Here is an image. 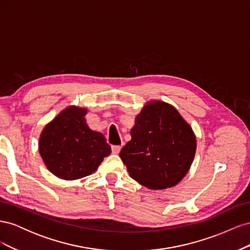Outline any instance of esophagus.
I'll list each match as a JSON object with an SVG mask.
<instances>
[{
	"mask_svg": "<svg viewBox=\"0 0 250 250\" xmlns=\"http://www.w3.org/2000/svg\"><path fill=\"white\" fill-rule=\"evenodd\" d=\"M121 148H122V146H120V145H113V146H111V151H112V153L118 154V153L120 152Z\"/></svg>",
	"mask_w": 250,
	"mask_h": 250,
	"instance_id": "1",
	"label": "esophagus"
}]
</instances>
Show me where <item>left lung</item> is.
Segmentation results:
<instances>
[{"label":"left lung","mask_w":250,"mask_h":250,"mask_svg":"<svg viewBox=\"0 0 250 250\" xmlns=\"http://www.w3.org/2000/svg\"><path fill=\"white\" fill-rule=\"evenodd\" d=\"M131 140L120 152L129 176L151 190L176 186L190 169L196 137L175 107L147 103L135 118Z\"/></svg>","instance_id":"1"}]
</instances>
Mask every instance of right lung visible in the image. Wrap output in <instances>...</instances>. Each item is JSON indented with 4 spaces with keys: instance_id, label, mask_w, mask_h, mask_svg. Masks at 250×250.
Returning <instances> with one entry per match:
<instances>
[{
    "instance_id": "obj_1",
    "label": "right lung",
    "mask_w": 250,
    "mask_h": 250,
    "mask_svg": "<svg viewBox=\"0 0 250 250\" xmlns=\"http://www.w3.org/2000/svg\"><path fill=\"white\" fill-rule=\"evenodd\" d=\"M86 112V108L69 106L41 134L39 149L42 161L50 172L62 179L90 175L111 152L104 135L87 125Z\"/></svg>"
}]
</instances>
